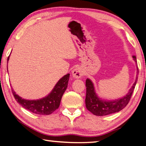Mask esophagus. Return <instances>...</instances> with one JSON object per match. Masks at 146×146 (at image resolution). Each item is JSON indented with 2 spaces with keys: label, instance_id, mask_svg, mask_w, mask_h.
I'll list each match as a JSON object with an SVG mask.
<instances>
[{
  "label": "esophagus",
  "instance_id": "esophagus-1",
  "mask_svg": "<svg viewBox=\"0 0 146 146\" xmlns=\"http://www.w3.org/2000/svg\"><path fill=\"white\" fill-rule=\"evenodd\" d=\"M83 75V72L80 68H76L72 71V76L74 78H80Z\"/></svg>",
  "mask_w": 146,
  "mask_h": 146
}]
</instances>
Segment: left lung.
<instances>
[{"label": "left lung", "instance_id": "obj_1", "mask_svg": "<svg viewBox=\"0 0 146 146\" xmlns=\"http://www.w3.org/2000/svg\"><path fill=\"white\" fill-rule=\"evenodd\" d=\"M135 61L137 62L136 57L133 56ZM139 69L137 67V75L139 73ZM137 75L136 80L131 88L129 90L128 93L126 96L117 100L112 101H105L101 100L97 96L94 91V85L90 79L87 78L86 82V105L87 110L94 115L98 116L107 115L110 113L118 112L128 104L131 99L135 87L137 82Z\"/></svg>", "mask_w": 146, "mask_h": 146}]
</instances>
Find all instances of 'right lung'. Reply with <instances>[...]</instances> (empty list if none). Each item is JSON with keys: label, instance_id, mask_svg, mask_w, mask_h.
Wrapping results in <instances>:
<instances>
[{"label": "right lung", "instance_id": "right-lung-1", "mask_svg": "<svg viewBox=\"0 0 146 146\" xmlns=\"http://www.w3.org/2000/svg\"><path fill=\"white\" fill-rule=\"evenodd\" d=\"M9 59V56L7 58V62ZM69 78L70 74L68 73L58 81L54 88L48 96L39 100H28L23 99L16 94L13 89H11L12 93L16 101L25 109L36 114L49 115L59 108L62 95L68 87Z\"/></svg>", "mask_w": 146, "mask_h": 146}]
</instances>
